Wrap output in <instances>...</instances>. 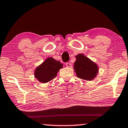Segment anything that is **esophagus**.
Masks as SVG:
<instances>
[{
    "label": "esophagus",
    "mask_w": 128,
    "mask_h": 128,
    "mask_svg": "<svg viewBox=\"0 0 128 128\" xmlns=\"http://www.w3.org/2000/svg\"><path fill=\"white\" fill-rule=\"evenodd\" d=\"M66 66L68 68H71L72 67V64L69 62H66Z\"/></svg>",
    "instance_id": "obj_1"
}]
</instances>
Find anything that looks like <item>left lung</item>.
I'll use <instances>...</instances> for the list:
<instances>
[{
  "label": "left lung",
  "mask_w": 128,
  "mask_h": 128,
  "mask_svg": "<svg viewBox=\"0 0 128 128\" xmlns=\"http://www.w3.org/2000/svg\"><path fill=\"white\" fill-rule=\"evenodd\" d=\"M74 69L78 78L86 80H92L98 72V66L82 54L77 55Z\"/></svg>",
  "instance_id": "left-lung-1"
}]
</instances>
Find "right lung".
<instances>
[{
    "label": "right lung",
    "mask_w": 128,
    "mask_h": 128,
    "mask_svg": "<svg viewBox=\"0 0 128 128\" xmlns=\"http://www.w3.org/2000/svg\"><path fill=\"white\" fill-rule=\"evenodd\" d=\"M63 64L52 58L46 59L35 70V77L42 83H47L56 76Z\"/></svg>",
    "instance_id": "add662e5"
}]
</instances>
